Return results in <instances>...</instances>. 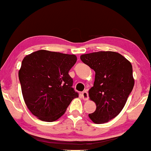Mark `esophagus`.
I'll return each mask as SVG.
<instances>
[{
	"instance_id": "34e87169",
	"label": "esophagus",
	"mask_w": 151,
	"mask_h": 151,
	"mask_svg": "<svg viewBox=\"0 0 151 151\" xmlns=\"http://www.w3.org/2000/svg\"><path fill=\"white\" fill-rule=\"evenodd\" d=\"M81 96H82L83 99L86 100V101L89 99V94H88L87 91H83V92L81 93Z\"/></svg>"
}]
</instances>
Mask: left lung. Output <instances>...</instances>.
<instances>
[{"instance_id":"left-lung-1","label":"left lung","mask_w":151,"mask_h":151,"mask_svg":"<svg viewBox=\"0 0 151 151\" xmlns=\"http://www.w3.org/2000/svg\"><path fill=\"white\" fill-rule=\"evenodd\" d=\"M80 59L95 72L89 96L96 109L89 117L95 124L108 122L119 115L132 91V65L121 54L111 51L84 54Z\"/></svg>"}]
</instances>
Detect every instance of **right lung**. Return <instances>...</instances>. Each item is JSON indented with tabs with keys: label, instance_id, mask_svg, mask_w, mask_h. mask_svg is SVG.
Returning <instances> with one entry per match:
<instances>
[{
	"label": "right lung",
	"instance_id": "obj_1",
	"mask_svg": "<svg viewBox=\"0 0 151 151\" xmlns=\"http://www.w3.org/2000/svg\"><path fill=\"white\" fill-rule=\"evenodd\" d=\"M76 62L74 55L44 50L24 58L18 72L22 93L27 107L40 120H58L79 96L68 74Z\"/></svg>",
	"mask_w": 151,
	"mask_h": 151
}]
</instances>
